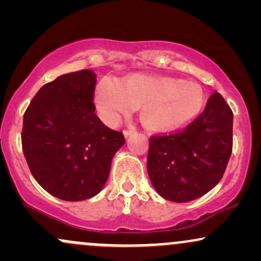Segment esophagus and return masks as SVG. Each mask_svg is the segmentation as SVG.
Returning <instances> with one entry per match:
<instances>
[{
    "label": "esophagus",
    "mask_w": 261,
    "mask_h": 261,
    "mask_svg": "<svg viewBox=\"0 0 261 261\" xmlns=\"http://www.w3.org/2000/svg\"><path fill=\"white\" fill-rule=\"evenodd\" d=\"M135 131H136V130H135L134 127H131V128H127V130H125V131H124V136H125V137H128V136H130L131 134H134Z\"/></svg>",
    "instance_id": "34e87169"
}]
</instances>
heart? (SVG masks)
I'll return each instance as SVG.
<instances>
[{
  "instance_id": "obj_1",
  "label": "heart",
  "mask_w": 261,
  "mask_h": 261,
  "mask_svg": "<svg viewBox=\"0 0 261 261\" xmlns=\"http://www.w3.org/2000/svg\"><path fill=\"white\" fill-rule=\"evenodd\" d=\"M94 104L106 124L115 125L140 107L143 126L153 133L184 127L201 113L205 94L195 83L168 76L133 73L119 82L101 80Z\"/></svg>"
}]
</instances>
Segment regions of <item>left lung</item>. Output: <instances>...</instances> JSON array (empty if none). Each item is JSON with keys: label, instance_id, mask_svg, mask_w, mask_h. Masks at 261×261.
I'll list each match as a JSON object with an SVG mask.
<instances>
[{"label": "left lung", "instance_id": "left-lung-1", "mask_svg": "<svg viewBox=\"0 0 261 261\" xmlns=\"http://www.w3.org/2000/svg\"><path fill=\"white\" fill-rule=\"evenodd\" d=\"M233 146V113L214 92L205 109L184 130L149 139L147 170L162 197L188 202L222 179Z\"/></svg>", "mask_w": 261, "mask_h": 261}]
</instances>
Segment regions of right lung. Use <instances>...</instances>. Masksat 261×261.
Listing matches in <instances>:
<instances>
[{
    "mask_svg": "<svg viewBox=\"0 0 261 261\" xmlns=\"http://www.w3.org/2000/svg\"><path fill=\"white\" fill-rule=\"evenodd\" d=\"M95 73L62 74L39 89L23 116L22 147L33 176L66 201L95 196L108 180L122 133L95 115Z\"/></svg>",
    "mask_w": 261,
    "mask_h": 261,
    "instance_id": "add662e5",
    "label": "right lung"
}]
</instances>
